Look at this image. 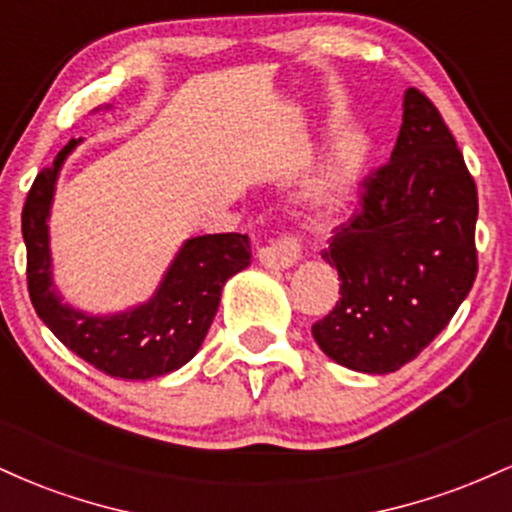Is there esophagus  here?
Masks as SVG:
<instances>
[{
    "label": "esophagus",
    "instance_id": "1",
    "mask_svg": "<svg viewBox=\"0 0 512 512\" xmlns=\"http://www.w3.org/2000/svg\"><path fill=\"white\" fill-rule=\"evenodd\" d=\"M301 255H303L301 238L291 231L279 233V236L272 238L267 245H262V248L257 250L260 262L269 269H289L301 260Z\"/></svg>",
    "mask_w": 512,
    "mask_h": 512
}]
</instances>
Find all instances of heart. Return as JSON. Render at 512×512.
<instances>
[{
	"mask_svg": "<svg viewBox=\"0 0 512 512\" xmlns=\"http://www.w3.org/2000/svg\"><path fill=\"white\" fill-rule=\"evenodd\" d=\"M358 173V151L356 146H344L330 158L325 168H322L320 178L313 185V202L317 209L334 211L344 204L346 195L354 187Z\"/></svg>",
	"mask_w": 512,
	"mask_h": 512,
	"instance_id": "heart-1",
	"label": "heart"
}]
</instances>
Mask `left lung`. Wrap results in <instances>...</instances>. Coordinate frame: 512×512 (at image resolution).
Listing matches in <instances>:
<instances>
[{"instance_id": "left-lung-1", "label": "left lung", "mask_w": 512, "mask_h": 512, "mask_svg": "<svg viewBox=\"0 0 512 512\" xmlns=\"http://www.w3.org/2000/svg\"><path fill=\"white\" fill-rule=\"evenodd\" d=\"M477 214L455 137L431 98L409 88L390 161L363 178L358 207L322 250L342 296L313 325L320 349L361 373L414 361L477 279Z\"/></svg>"}]
</instances>
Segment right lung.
<instances>
[{"label":"right lung","mask_w":512,"mask_h":512,"mask_svg":"<svg viewBox=\"0 0 512 512\" xmlns=\"http://www.w3.org/2000/svg\"><path fill=\"white\" fill-rule=\"evenodd\" d=\"M76 144L72 139L52 168L38 173L23 204L21 231L31 303L50 332L93 368L125 380L158 378L197 354L214 322L223 284L250 264V240L243 233H209L187 240L156 296L129 313L91 317L62 305L52 289L48 216L57 173Z\"/></svg>","instance_id":"1"}]
</instances>
